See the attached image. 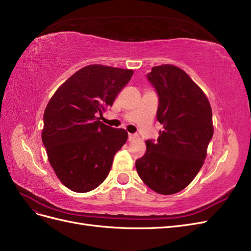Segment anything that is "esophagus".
<instances>
[{"mask_svg":"<svg viewBox=\"0 0 251 251\" xmlns=\"http://www.w3.org/2000/svg\"><path fill=\"white\" fill-rule=\"evenodd\" d=\"M137 137H139V136H137V134H131V133H129V134H128V141H129V142H133V141H135V140L137 139Z\"/></svg>","mask_w":251,"mask_h":251,"instance_id":"1","label":"esophagus"}]
</instances>
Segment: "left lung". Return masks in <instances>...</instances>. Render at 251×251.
Wrapping results in <instances>:
<instances>
[{
	"label": "left lung",
	"instance_id": "1",
	"mask_svg": "<svg viewBox=\"0 0 251 251\" xmlns=\"http://www.w3.org/2000/svg\"><path fill=\"white\" fill-rule=\"evenodd\" d=\"M147 78L158 95L156 118L163 131L157 141H146V153L135 168L147 187L171 195L188 187L203 165L214 134L212 108L201 88L179 68L154 67Z\"/></svg>",
	"mask_w": 251,
	"mask_h": 251
}]
</instances>
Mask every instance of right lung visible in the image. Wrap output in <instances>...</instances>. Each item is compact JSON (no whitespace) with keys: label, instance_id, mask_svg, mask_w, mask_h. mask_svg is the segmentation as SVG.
Returning <instances> with one entry per match:
<instances>
[{"label":"right lung","instance_id":"add662e5","mask_svg":"<svg viewBox=\"0 0 251 251\" xmlns=\"http://www.w3.org/2000/svg\"><path fill=\"white\" fill-rule=\"evenodd\" d=\"M132 70L92 64L61 84L44 114L43 144L59 180L72 191L86 193L106 178L116 153L128 133L97 118L114 104Z\"/></svg>","mask_w":251,"mask_h":251}]
</instances>
